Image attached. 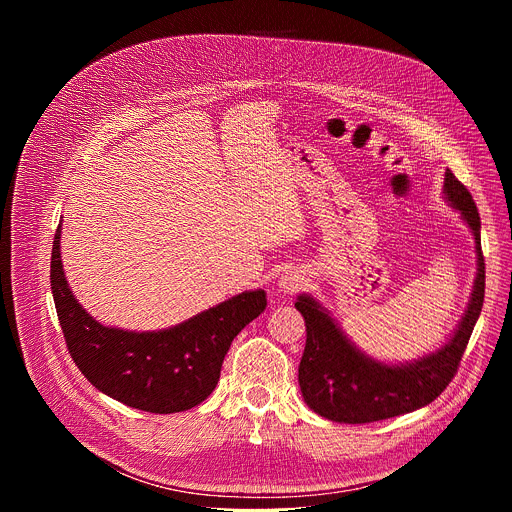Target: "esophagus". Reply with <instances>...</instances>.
I'll return each instance as SVG.
<instances>
[{"label":"esophagus","mask_w":512,"mask_h":512,"mask_svg":"<svg viewBox=\"0 0 512 512\" xmlns=\"http://www.w3.org/2000/svg\"><path fill=\"white\" fill-rule=\"evenodd\" d=\"M306 283V277L302 271L298 269H289L279 277V287L283 294H294V291L302 289V285Z\"/></svg>","instance_id":"1"}]
</instances>
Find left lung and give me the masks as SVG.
<instances>
[{
  "label": "left lung",
  "mask_w": 512,
  "mask_h": 512,
  "mask_svg": "<svg viewBox=\"0 0 512 512\" xmlns=\"http://www.w3.org/2000/svg\"><path fill=\"white\" fill-rule=\"evenodd\" d=\"M444 194L472 229L478 255L472 300L458 330L437 352L409 364L389 367L360 354L314 298L300 296L296 310L306 320V348L298 381L304 401L318 415L340 423H371L397 417L440 397L458 373L460 360L482 312L486 271L478 208L468 188L452 170L446 172Z\"/></svg>",
  "instance_id": "1"
}]
</instances>
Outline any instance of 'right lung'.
Wrapping results in <instances>:
<instances>
[{
    "mask_svg": "<svg viewBox=\"0 0 512 512\" xmlns=\"http://www.w3.org/2000/svg\"><path fill=\"white\" fill-rule=\"evenodd\" d=\"M50 285L79 371L105 395L150 413H178L202 403L221 379L233 338L267 306L265 291L257 289L170 330L127 332L101 326L68 289L60 263V227L52 243Z\"/></svg>",
    "mask_w": 512,
    "mask_h": 512,
    "instance_id": "right-lung-1",
    "label": "right lung"
}]
</instances>
